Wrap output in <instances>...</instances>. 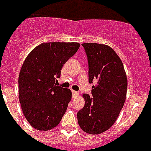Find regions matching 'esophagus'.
I'll use <instances>...</instances> for the list:
<instances>
[{"label":"esophagus","mask_w":151,"mask_h":151,"mask_svg":"<svg viewBox=\"0 0 151 151\" xmlns=\"http://www.w3.org/2000/svg\"><path fill=\"white\" fill-rule=\"evenodd\" d=\"M72 95H73V98H76V97L79 95V92L76 91H72Z\"/></svg>","instance_id":"1"}]
</instances>
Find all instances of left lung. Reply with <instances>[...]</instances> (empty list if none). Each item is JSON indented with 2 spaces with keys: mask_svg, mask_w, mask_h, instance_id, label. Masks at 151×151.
I'll list each match as a JSON object with an SVG mask.
<instances>
[{
  "mask_svg": "<svg viewBox=\"0 0 151 151\" xmlns=\"http://www.w3.org/2000/svg\"><path fill=\"white\" fill-rule=\"evenodd\" d=\"M88 64V82L91 95L84 94L85 105L77 112L80 128L89 134H100L111 127L123 108L127 79L123 63L109 46L83 43Z\"/></svg>",
  "mask_w": 151,
  "mask_h": 151,
  "instance_id": "1",
  "label": "left lung"
}]
</instances>
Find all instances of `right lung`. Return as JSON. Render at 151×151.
Returning a JSON list of instances; mask_svg holds the SVG:
<instances>
[{"mask_svg": "<svg viewBox=\"0 0 151 151\" xmlns=\"http://www.w3.org/2000/svg\"><path fill=\"white\" fill-rule=\"evenodd\" d=\"M79 47L77 42L42 43L25 59L18 77L19 101L25 118L35 129L50 130L61 122L71 91L57 86V78Z\"/></svg>", "mask_w": 151, "mask_h": 151, "instance_id": "right-lung-1", "label": "right lung"}]
</instances>
